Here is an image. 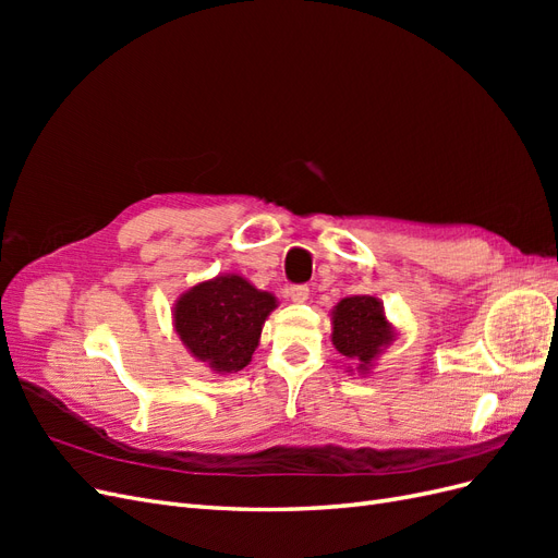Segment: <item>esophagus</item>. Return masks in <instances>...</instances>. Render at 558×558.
I'll use <instances>...</instances> for the list:
<instances>
[{
    "label": "esophagus",
    "instance_id": "esophagus-1",
    "mask_svg": "<svg viewBox=\"0 0 558 558\" xmlns=\"http://www.w3.org/2000/svg\"><path fill=\"white\" fill-rule=\"evenodd\" d=\"M289 298H291L293 302H298V305H300V302H307V300H310V289H307L305 283L291 286V289H289Z\"/></svg>",
    "mask_w": 558,
    "mask_h": 558
}]
</instances>
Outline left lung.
Returning a JSON list of instances; mask_svg holds the SVG:
<instances>
[{"instance_id":"left-lung-1","label":"left lung","mask_w":558,"mask_h":558,"mask_svg":"<svg viewBox=\"0 0 558 558\" xmlns=\"http://www.w3.org/2000/svg\"><path fill=\"white\" fill-rule=\"evenodd\" d=\"M332 320V344L356 363L361 375L373 369L379 353L396 340V328L386 318L384 302L375 295H351L342 298L330 312Z\"/></svg>"}]
</instances>
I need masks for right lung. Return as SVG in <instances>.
Wrapping results in <instances>:
<instances>
[{"mask_svg":"<svg viewBox=\"0 0 558 558\" xmlns=\"http://www.w3.org/2000/svg\"><path fill=\"white\" fill-rule=\"evenodd\" d=\"M277 298L240 275H218L179 295L174 330L191 356L216 375H238L251 363Z\"/></svg>","mask_w":558,"mask_h":558,"instance_id":"right-lung-1","label":"right lung"}]
</instances>
